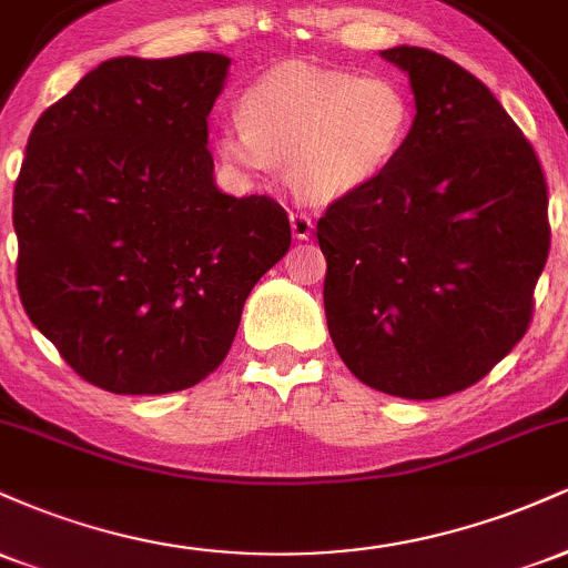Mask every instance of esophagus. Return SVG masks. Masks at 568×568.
<instances>
[{
    "label": "esophagus",
    "mask_w": 568,
    "mask_h": 568,
    "mask_svg": "<svg viewBox=\"0 0 568 568\" xmlns=\"http://www.w3.org/2000/svg\"><path fill=\"white\" fill-rule=\"evenodd\" d=\"M312 230H315V221L306 216V213H302V211H293L291 213V232H293V237H296V240H310Z\"/></svg>",
    "instance_id": "esophagus-1"
}]
</instances>
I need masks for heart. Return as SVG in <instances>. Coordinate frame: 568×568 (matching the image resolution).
<instances>
[{
	"mask_svg": "<svg viewBox=\"0 0 568 568\" xmlns=\"http://www.w3.org/2000/svg\"><path fill=\"white\" fill-rule=\"evenodd\" d=\"M414 101L393 77L310 63L280 67L243 95V120L219 128V154L245 175L285 165L306 202H334L382 179L406 146Z\"/></svg>",
	"mask_w": 568,
	"mask_h": 568,
	"instance_id": "obj_1",
	"label": "heart"
}]
</instances>
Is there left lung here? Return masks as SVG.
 <instances>
[{
    "label": "left lung",
    "mask_w": 568,
    "mask_h": 568,
    "mask_svg": "<svg viewBox=\"0 0 568 568\" xmlns=\"http://www.w3.org/2000/svg\"><path fill=\"white\" fill-rule=\"evenodd\" d=\"M382 58L408 74L414 128L382 179L317 221L325 321L363 384L435 400L484 379L529 331L547 184L478 77L408 44Z\"/></svg>",
    "instance_id": "obj_1"
}]
</instances>
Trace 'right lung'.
Listing matches in <instances>:
<instances>
[{
    "mask_svg": "<svg viewBox=\"0 0 568 568\" xmlns=\"http://www.w3.org/2000/svg\"><path fill=\"white\" fill-rule=\"evenodd\" d=\"M230 63L103 61L26 143L18 293L63 361L106 393H179L213 374L247 293L291 247L275 200H237L213 181L207 114Z\"/></svg>",
    "mask_w": 568,
    "mask_h": 568,
    "instance_id": "add662e5",
    "label": "right lung"
}]
</instances>
